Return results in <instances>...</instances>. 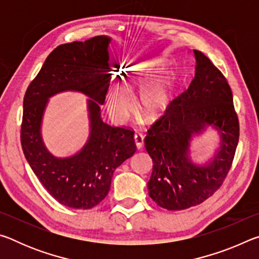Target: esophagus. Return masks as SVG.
<instances>
[{
  "mask_svg": "<svg viewBox=\"0 0 259 259\" xmlns=\"http://www.w3.org/2000/svg\"><path fill=\"white\" fill-rule=\"evenodd\" d=\"M134 139H135L136 147H137L138 150H140V148H142L144 145V137L140 134H135Z\"/></svg>",
  "mask_w": 259,
  "mask_h": 259,
  "instance_id": "esophagus-1",
  "label": "esophagus"
}]
</instances>
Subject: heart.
<instances>
[{"label": "heart", "mask_w": 259, "mask_h": 259, "mask_svg": "<svg viewBox=\"0 0 259 259\" xmlns=\"http://www.w3.org/2000/svg\"><path fill=\"white\" fill-rule=\"evenodd\" d=\"M160 60L140 64L138 73L122 78V87L114 84L107 95L109 115L117 123H123L137 108L134 96L139 94V113L147 121L159 120L168 111L174 97L175 78L171 73L161 71Z\"/></svg>", "instance_id": "obj_1"}]
</instances>
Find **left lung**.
<instances>
[{
    "mask_svg": "<svg viewBox=\"0 0 259 259\" xmlns=\"http://www.w3.org/2000/svg\"><path fill=\"white\" fill-rule=\"evenodd\" d=\"M194 77L185 93L147 131L145 148L153 161L148 194L160 207L183 210L211 196L230 171L239 142V120L231 88L202 52L193 50ZM212 127L219 147L208 161L192 160L194 137Z\"/></svg>",
    "mask_w": 259,
    "mask_h": 259,
    "instance_id": "1",
    "label": "left lung"
}]
</instances>
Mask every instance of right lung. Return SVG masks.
<instances>
[{
    "mask_svg": "<svg viewBox=\"0 0 259 259\" xmlns=\"http://www.w3.org/2000/svg\"><path fill=\"white\" fill-rule=\"evenodd\" d=\"M111 42L98 35L57 47L25 94L20 134L25 157L52 198L69 208L90 209L102 202L115 169L136 152L134 131L109 125L100 116L112 78ZM65 91L90 98V137L75 155L58 158L44 145L40 129L49 99Z\"/></svg>",
    "mask_w": 259,
    "mask_h": 259,
    "instance_id": "right-lung-1",
    "label": "right lung"
}]
</instances>
